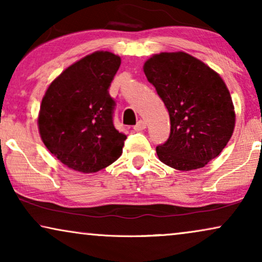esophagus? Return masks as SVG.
I'll return each instance as SVG.
<instances>
[{
  "label": "esophagus",
  "mask_w": 262,
  "mask_h": 262,
  "mask_svg": "<svg viewBox=\"0 0 262 262\" xmlns=\"http://www.w3.org/2000/svg\"><path fill=\"white\" fill-rule=\"evenodd\" d=\"M145 127H146V123H145V121L139 120V121H137V124L135 125L134 128H135V131H143Z\"/></svg>",
  "instance_id": "34e87169"
}]
</instances>
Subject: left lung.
I'll use <instances>...</instances> for the list:
<instances>
[{
    "mask_svg": "<svg viewBox=\"0 0 262 262\" xmlns=\"http://www.w3.org/2000/svg\"><path fill=\"white\" fill-rule=\"evenodd\" d=\"M143 70L170 118L169 138L156 146L159 160L182 171L205 167L234 134L235 107L223 78L184 51L152 55Z\"/></svg>",
    "mask_w": 262,
    "mask_h": 262,
    "instance_id": "obj_1",
    "label": "left lung"
}]
</instances>
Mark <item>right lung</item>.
<instances>
[{
    "label": "right lung",
    "mask_w": 262,
    "mask_h": 262,
    "mask_svg": "<svg viewBox=\"0 0 262 262\" xmlns=\"http://www.w3.org/2000/svg\"><path fill=\"white\" fill-rule=\"evenodd\" d=\"M121 63L95 51L68 67L46 89L38 114L42 143L70 169L89 174L119 159L126 136L113 125L108 87Z\"/></svg>",
    "instance_id": "1"
}]
</instances>
